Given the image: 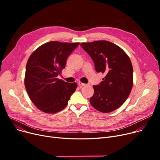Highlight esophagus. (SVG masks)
Segmentation results:
<instances>
[{"instance_id":"1","label":"esophagus","mask_w":160,"mask_h":160,"mask_svg":"<svg viewBox=\"0 0 160 160\" xmlns=\"http://www.w3.org/2000/svg\"><path fill=\"white\" fill-rule=\"evenodd\" d=\"M78 86L80 87V88H82V87H83V86H86L87 84H86V83H82V82H79L78 83Z\"/></svg>"}]
</instances>
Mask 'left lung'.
Instances as JSON below:
<instances>
[{
    "instance_id": "1",
    "label": "left lung",
    "mask_w": 160,
    "mask_h": 160,
    "mask_svg": "<svg viewBox=\"0 0 160 160\" xmlns=\"http://www.w3.org/2000/svg\"><path fill=\"white\" fill-rule=\"evenodd\" d=\"M91 56L97 72L105 74L101 83L93 86L89 102L97 110L110 113L121 107L133 86V67L129 56L117 45L100 40L80 44Z\"/></svg>"
}]
</instances>
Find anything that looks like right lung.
<instances>
[{"instance_id": "add662e5", "label": "right lung", "mask_w": 160, "mask_h": 160, "mask_svg": "<svg viewBox=\"0 0 160 160\" xmlns=\"http://www.w3.org/2000/svg\"><path fill=\"white\" fill-rule=\"evenodd\" d=\"M80 43L50 41L39 47L26 65L24 86L28 95L39 110L55 113L64 109L77 83L58 78L67 59Z\"/></svg>"}]
</instances>
